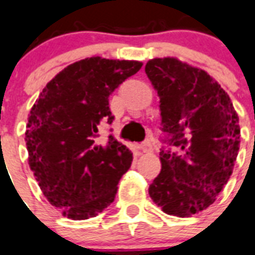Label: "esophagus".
Listing matches in <instances>:
<instances>
[{
    "label": "esophagus",
    "mask_w": 255,
    "mask_h": 255,
    "mask_svg": "<svg viewBox=\"0 0 255 255\" xmlns=\"http://www.w3.org/2000/svg\"><path fill=\"white\" fill-rule=\"evenodd\" d=\"M140 149H141V152L144 153H148V152H152V144H150V141H145V142H142L141 145H140Z\"/></svg>",
    "instance_id": "obj_1"
}]
</instances>
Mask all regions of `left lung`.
Segmentation results:
<instances>
[{
  "mask_svg": "<svg viewBox=\"0 0 255 255\" xmlns=\"http://www.w3.org/2000/svg\"><path fill=\"white\" fill-rule=\"evenodd\" d=\"M145 73L160 97L162 131L179 153L161 150L149 195L167 215L190 217L214 204L240 149L239 115L206 70L177 57L149 60Z\"/></svg>",
  "mask_w": 255,
  "mask_h": 255,
  "instance_id": "left-lung-1",
  "label": "left lung"
}]
</instances>
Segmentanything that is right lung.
<instances>
[{
  "instance_id": "right-lung-1",
  "label": "right lung",
  "mask_w": 255,
  "mask_h": 255,
  "mask_svg": "<svg viewBox=\"0 0 255 255\" xmlns=\"http://www.w3.org/2000/svg\"><path fill=\"white\" fill-rule=\"evenodd\" d=\"M141 67L99 56L76 61L45 85L28 114V165L47 200L68 219L97 216L115 199L132 153L114 136L106 144L95 137L101 123H113L109 97Z\"/></svg>"
}]
</instances>
